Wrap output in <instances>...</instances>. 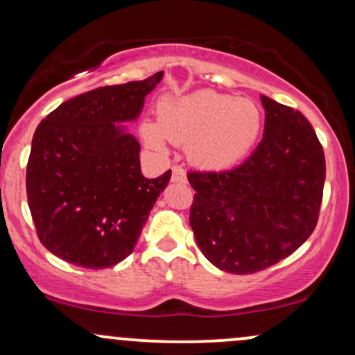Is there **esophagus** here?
Listing matches in <instances>:
<instances>
[{
  "instance_id": "obj_1",
  "label": "esophagus",
  "mask_w": 355,
  "mask_h": 355,
  "mask_svg": "<svg viewBox=\"0 0 355 355\" xmlns=\"http://www.w3.org/2000/svg\"><path fill=\"white\" fill-rule=\"evenodd\" d=\"M171 180L178 182V184H185L187 182V173L180 165H175L173 168H171Z\"/></svg>"
}]
</instances>
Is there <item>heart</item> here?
Here are the masks:
<instances>
[{
	"label": "heart",
	"instance_id": "heart-1",
	"mask_svg": "<svg viewBox=\"0 0 355 355\" xmlns=\"http://www.w3.org/2000/svg\"><path fill=\"white\" fill-rule=\"evenodd\" d=\"M261 130V112L252 101L216 91H198L166 101L158 123L148 121L141 135L150 146L163 148L166 139L190 145V158L210 170L227 168L251 150Z\"/></svg>",
	"mask_w": 355,
	"mask_h": 355
}]
</instances>
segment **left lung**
Masks as SVG:
<instances>
[{
  "mask_svg": "<svg viewBox=\"0 0 355 355\" xmlns=\"http://www.w3.org/2000/svg\"><path fill=\"white\" fill-rule=\"evenodd\" d=\"M264 135L231 170L187 173L196 190L190 225L214 266L232 275L266 270L309 239L320 216L325 155L300 111L261 96Z\"/></svg>",
  "mask_w": 355,
  "mask_h": 355,
  "instance_id": "1",
  "label": "left lung"
}]
</instances>
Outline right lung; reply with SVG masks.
Wrapping results in <instances>:
<instances>
[{
	"label": "right lung",
	"mask_w": 355,
	"mask_h": 355,
	"mask_svg": "<svg viewBox=\"0 0 355 355\" xmlns=\"http://www.w3.org/2000/svg\"><path fill=\"white\" fill-rule=\"evenodd\" d=\"M162 76L72 97L38 124L26 197L38 239L60 259L103 270L133 252L171 170L143 177L139 143L114 123L135 119Z\"/></svg>",
	"instance_id": "right-lung-1"
}]
</instances>
